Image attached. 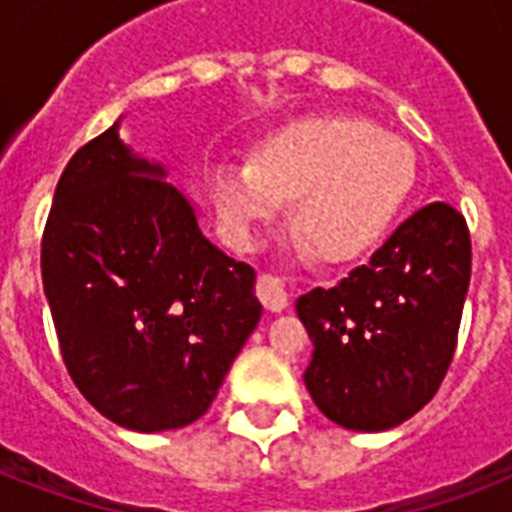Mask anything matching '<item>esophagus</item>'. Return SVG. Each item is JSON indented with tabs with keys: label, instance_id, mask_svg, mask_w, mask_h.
<instances>
[{
	"label": "esophagus",
	"instance_id": "1",
	"mask_svg": "<svg viewBox=\"0 0 512 512\" xmlns=\"http://www.w3.org/2000/svg\"><path fill=\"white\" fill-rule=\"evenodd\" d=\"M257 297L263 300V305L271 313H281L289 305V295L284 281L279 276H271V273H260L257 276Z\"/></svg>",
	"mask_w": 512,
	"mask_h": 512
}]
</instances>
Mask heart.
I'll list each match as a JSON object with an SVG mask.
<instances>
[{"instance_id": "b5f03b06", "label": "heart", "mask_w": 512, "mask_h": 512, "mask_svg": "<svg viewBox=\"0 0 512 512\" xmlns=\"http://www.w3.org/2000/svg\"><path fill=\"white\" fill-rule=\"evenodd\" d=\"M417 164L409 143L361 116H308L281 127L255 164L223 159L209 170V196L241 247L295 199V223L327 260L374 247L409 199ZM305 241V247H308Z\"/></svg>"}]
</instances>
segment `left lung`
Segmentation results:
<instances>
[{"label":"left lung","instance_id":"1","mask_svg":"<svg viewBox=\"0 0 512 512\" xmlns=\"http://www.w3.org/2000/svg\"><path fill=\"white\" fill-rule=\"evenodd\" d=\"M470 284L465 217L436 201L390 233L335 287L297 297L313 342L305 388L329 420L380 433L436 396Z\"/></svg>","mask_w":512,"mask_h":512}]
</instances>
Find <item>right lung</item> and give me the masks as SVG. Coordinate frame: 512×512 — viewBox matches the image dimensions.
Listing matches in <instances>:
<instances>
[{"label":"right lung","instance_id":"1","mask_svg":"<svg viewBox=\"0 0 512 512\" xmlns=\"http://www.w3.org/2000/svg\"><path fill=\"white\" fill-rule=\"evenodd\" d=\"M122 119L60 175L42 281L82 396L122 428L159 433L207 412L263 305L255 271L201 233L199 209L124 143Z\"/></svg>","mask_w":512,"mask_h":512}]
</instances>
